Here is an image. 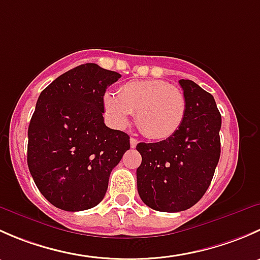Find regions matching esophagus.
I'll return each mask as SVG.
<instances>
[{
  "instance_id": "1",
  "label": "esophagus",
  "mask_w": 260,
  "mask_h": 260,
  "mask_svg": "<svg viewBox=\"0 0 260 260\" xmlns=\"http://www.w3.org/2000/svg\"><path fill=\"white\" fill-rule=\"evenodd\" d=\"M129 143H131V147H132V148H135V147H136V146H137L138 141H137V140H136V138L131 137V140H129Z\"/></svg>"
}]
</instances>
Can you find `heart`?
<instances>
[{"label":"heart","mask_w":260,"mask_h":260,"mask_svg":"<svg viewBox=\"0 0 260 260\" xmlns=\"http://www.w3.org/2000/svg\"><path fill=\"white\" fill-rule=\"evenodd\" d=\"M102 103L104 114L115 128H124L136 113L138 127L151 140L172 137L182 125L187 109L180 88L154 79L125 83L117 95L107 91Z\"/></svg>","instance_id":"1"}]
</instances>
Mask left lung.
I'll list each match as a JSON object with an SVG mask.
<instances>
[{"mask_svg": "<svg viewBox=\"0 0 260 260\" xmlns=\"http://www.w3.org/2000/svg\"><path fill=\"white\" fill-rule=\"evenodd\" d=\"M179 83L187 103L180 129L167 140L136 147L142 156L137 169L140 198L164 212L195 205L210 186L220 158L221 115L214 96L192 80Z\"/></svg>", "mask_w": 260, "mask_h": 260, "instance_id": "1", "label": "left lung"}]
</instances>
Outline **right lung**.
<instances>
[{
	"instance_id": "obj_1",
	"label": "right lung",
	"mask_w": 260,
	"mask_h": 260,
	"mask_svg": "<svg viewBox=\"0 0 260 260\" xmlns=\"http://www.w3.org/2000/svg\"><path fill=\"white\" fill-rule=\"evenodd\" d=\"M122 77L96 64L79 65L41 91L28 125L27 165L44 198L65 211L103 200L112 170L129 136L104 124L102 99Z\"/></svg>"
}]
</instances>
